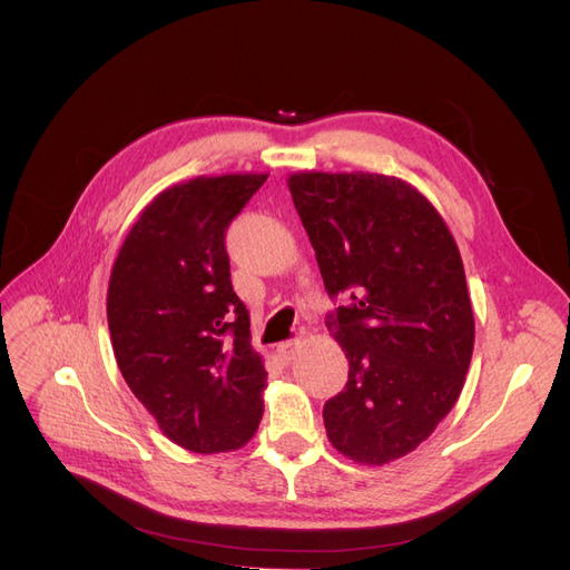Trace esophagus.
Wrapping results in <instances>:
<instances>
[{"mask_svg": "<svg viewBox=\"0 0 570 570\" xmlns=\"http://www.w3.org/2000/svg\"><path fill=\"white\" fill-rule=\"evenodd\" d=\"M299 347H302L299 340H287V342L278 344V354H281V358L285 361V364H289V361L295 358V354L299 352Z\"/></svg>", "mask_w": 570, "mask_h": 570, "instance_id": "1", "label": "esophagus"}]
</instances>
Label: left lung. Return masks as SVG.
Wrapping results in <instances>:
<instances>
[{"label": "left lung", "instance_id": "8db88e82", "mask_svg": "<svg viewBox=\"0 0 570 570\" xmlns=\"http://www.w3.org/2000/svg\"><path fill=\"white\" fill-rule=\"evenodd\" d=\"M331 297H350L327 331L350 381L323 406L327 440L385 465L425 442L471 366L475 321L459 247L411 183L383 174L302 170L287 178Z\"/></svg>", "mask_w": 570, "mask_h": 570}]
</instances>
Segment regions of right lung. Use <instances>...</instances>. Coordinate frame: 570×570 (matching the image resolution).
Instances as JSON below:
<instances>
[{
	"label": "right lung",
	"instance_id": "add662e5",
	"mask_svg": "<svg viewBox=\"0 0 570 570\" xmlns=\"http://www.w3.org/2000/svg\"><path fill=\"white\" fill-rule=\"evenodd\" d=\"M268 174L166 187L111 268L107 321L118 368L161 433L197 454L245 446L264 416L266 368L233 292L226 228Z\"/></svg>",
	"mask_w": 570,
	"mask_h": 570
}]
</instances>
